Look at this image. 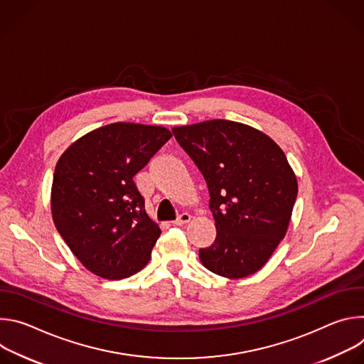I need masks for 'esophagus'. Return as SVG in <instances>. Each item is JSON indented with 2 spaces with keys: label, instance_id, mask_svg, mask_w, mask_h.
I'll list each match as a JSON object with an SVG mask.
<instances>
[{
  "label": "esophagus",
  "instance_id": "1",
  "mask_svg": "<svg viewBox=\"0 0 364 364\" xmlns=\"http://www.w3.org/2000/svg\"><path fill=\"white\" fill-rule=\"evenodd\" d=\"M190 220H191V215H190V213H181V215L178 216V219L174 220L173 223H174L176 226H183V225L190 223Z\"/></svg>",
  "mask_w": 364,
  "mask_h": 364
}]
</instances>
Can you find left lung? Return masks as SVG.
Instances as JSON below:
<instances>
[{
	"mask_svg": "<svg viewBox=\"0 0 364 364\" xmlns=\"http://www.w3.org/2000/svg\"><path fill=\"white\" fill-rule=\"evenodd\" d=\"M210 193L215 243L198 250L216 275L239 279L257 272L285 237L298 183L281 146L253 127L212 119L174 127Z\"/></svg>",
	"mask_w": 364,
	"mask_h": 364,
	"instance_id": "obj_1",
	"label": "left lung"
}]
</instances>
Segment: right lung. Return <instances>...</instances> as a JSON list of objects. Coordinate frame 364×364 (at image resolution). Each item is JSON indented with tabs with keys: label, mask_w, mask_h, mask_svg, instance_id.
Returning a JSON list of instances; mask_svg holds the SVG:
<instances>
[{
	"label": "right lung",
	"mask_w": 364,
	"mask_h": 364,
	"mask_svg": "<svg viewBox=\"0 0 364 364\" xmlns=\"http://www.w3.org/2000/svg\"><path fill=\"white\" fill-rule=\"evenodd\" d=\"M164 127L115 122L76 139L51 184L55 226L80 264L105 279L141 271L161 235L134 176L168 139Z\"/></svg>",
	"instance_id": "right-lung-1"
}]
</instances>
